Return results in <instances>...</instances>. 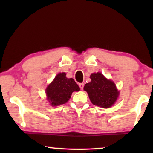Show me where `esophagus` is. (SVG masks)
I'll use <instances>...</instances> for the list:
<instances>
[{"instance_id":"obj_1","label":"esophagus","mask_w":153,"mask_h":153,"mask_svg":"<svg viewBox=\"0 0 153 153\" xmlns=\"http://www.w3.org/2000/svg\"><path fill=\"white\" fill-rule=\"evenodd\" d=\"M79 87H80L81 90H83V86H84V84H83V83H79Z\"/></svg>"}]
</instances>
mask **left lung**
<instances>
[{
  "label": "left lung",
  "mask_w": 153,
  "mask_h": 153,
  "mask_svg": "<svg viewBox=\"0 0 153 153\" xmlns=\"http://www.w3.org/2000/svg\"><path fill=\"white\" fill-rule=\"evenodd\" d=\"M90 78L91 81L83 89L88 94L92 104L106 108L112 106L119 95L114 81L106 79L101 72L93 73Z\"/></svg>",
  "instance_id": "left-lung-1"
}]
</instances>
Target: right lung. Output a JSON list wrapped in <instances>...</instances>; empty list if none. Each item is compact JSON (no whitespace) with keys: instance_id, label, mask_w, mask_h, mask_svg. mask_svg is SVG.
Here are the masks:
<instances>
[{"instance_id":"1","label":"right lung","mask_w":153,"mask_h":153,"mask_svg":"<svg viewBox=\"0 0 153 153\" xmlns=\"http://www.w3.org/2000/svg\"><path fill=\"white\" fill-rule=\"evenodd\" d=\"M79 85L72 78L66 77V73H58L46 89L47 100L51 106L65 104L74 91H79Z\"/></svg>"}]
</instances>
